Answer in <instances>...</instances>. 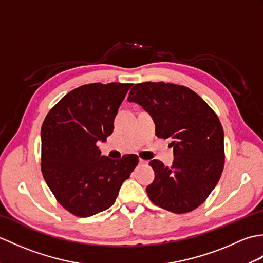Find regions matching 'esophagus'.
<instances>
[{"label": "esophagus", "instance_id": "34e87169", "mask_svg": "<svg viewBox=\"0 0 263 263\" xmlns=\"http://www.w3.org/2000/svg\"><path fill=\"white\" fill-rule=\"evenodd\" d=\"M146 163H147L146 160H143V159H141V158H139V164H140V165H144Z\"/></svg>", "mask_w": 263, "mask_h": 263}]
</instances>
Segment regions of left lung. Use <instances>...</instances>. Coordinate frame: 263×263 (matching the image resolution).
<instances>
[{
    "label": "left lung",
    "mask_w": 263,
    "mask_h": 263,
    "mask_svg": "<svg viewBox=\"0 0 263 263\" xmlns=\"http://www.w3.org/2000/svg\"><path fill=\"white\" fill-rule=\"evenodd\" d=\"M127 100L153 117L156 136L172 140V167L157 159L149 163L155 171L147 186L149 199L174 214L198 208L224 170V131L218 116L191 89L173 83H137Z\"/></svg>",
    "instance_id": "obj_1"
}]
</instances>
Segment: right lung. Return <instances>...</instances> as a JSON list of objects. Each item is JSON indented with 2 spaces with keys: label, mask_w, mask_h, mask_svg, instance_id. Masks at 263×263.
Listing matches in <instances>:
<instances>
[{
  "label": "right lung",
  "mask_w": 263,
  "mask_h": 263,
  "mask_svg": "<svg viewBox=\"0 0 263 263\" xmlns=\"http://www.w3.org/2000/svg\"><path fill=\"white\" fill-rule=\"evenodd\" d=\"M131 83H90L66 93L43 123L42 172L59 203L78 217L114 204L121 185L138 165L137 155L103 156L98 141L114 130V119Z\"/></svg>",
  "instance_id": "add662e5"
}]
</instances>
